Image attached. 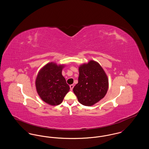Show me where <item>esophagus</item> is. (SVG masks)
Segmentation results:
<instances>
[{
    "label": "esophagus",
    "instance_id": "obj_1",
    "mask_svg": "<svg viewBox=\"0 0 149 149\" xmlns=\"http://www.w3.org/2000/svg\"><path fill=\"white\" fill-rule=\"evenodd\" d=\"M73 88H74V85L71 84V85H70V90H71V91H72V90Z\"/></svg>",
    "mask_w": 149,
    "mask_h": 149
}]
</instances>
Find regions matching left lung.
<instances>
[{
  "label": "left lung",
  "mask_w": 149,
  "mask_h": 149,
  "mask_svg": "<svg viewBox=\"0 0 149 149\" xmlns=\"http://www.w3.org/2000/svg\"><path fill=\"white\" fill-rule=\"evenodd\" d=\"M78 83L73 92L78 101L85 106H92L103 99L108 91L109 83L106 73L100 64L90 60L79 67Z\"/></svg>",
  "instance_id": "8db88e82"
}]
</instances>
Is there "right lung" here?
I'll list each match as a JSON object with an SVG mask.
<instances>
[{
    "label": "right lung",
    "instance_id": "obj_1",
    "mask_svg": "<svg viewBox=\"0 0 149 149\" xmlns=\"http://www.w3.org/2000/svg\"><path fill=\"white\" fill-rule=\"evenodd\" d=\"M64 64L54 62L46 64L40 69L36 79V91L43 102L51 106L62 103L70 87L62 75Z\"/></svg>",
    "mask_w": 149,
    "mask_h": 149
}]
</instances>
